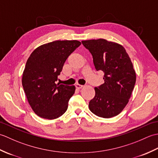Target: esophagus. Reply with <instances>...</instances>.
Returning a JSON list of instances; mask_svg holds the SVG:
<instances>
[{
    "label": "esophagus",
    "mask_w": 158,
    "mask_h": 158,
    "mask_svg": "<svg viewBox=\"0 0 158 158\" xmlns=\"http://www.w3.org/2000/svg\"><path fill=\"white\" fill-rule=\"evenodd\" d=\"M75 86H76V88L77 89H81L83 87V85H80V84H79V83H77V84L75 85Z\"/></svg>",
    "instance_id": "1"
}]
</instances>
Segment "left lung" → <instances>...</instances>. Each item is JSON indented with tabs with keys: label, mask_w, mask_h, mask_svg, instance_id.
<instances>
[{
	"label": "left lung",
	"mask_w": 158,
	"mask_h": 158,
	"mask_svg": "<svg viewBox=\"0 0 158 158\" xmlns=\"http://www.w3.org/2000/svg\"><path fill=\"white\" fill-rule=\"evenodd\" d=\"M81 43L92 55L97 71L105 73V83L94 88L89 110L103 118L119 115L128 102L136 83V73L128 54L122 45L103 39Z\"/></svg>",
	"instance_id": "obj_1"
}]
</instances>
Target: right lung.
<instances>
[{"mask_svg": "<svg viewBox=\"0 0 158 158\" xmlns=\"http://www.w3.org/2000/svg\"><path fill=\"white\" fill-rule=\"evenodd\" d=\"M81 44L77 40L53 41L38 47L30 56L22 82L29 105L38 116L54 119L66 112L75 87L56 81L66 59Z\"/></svg>", "mask_w": 158, "mask_h": 158, "instance_id": "right-lung-1", "label": "right lung"}]
</instances>
